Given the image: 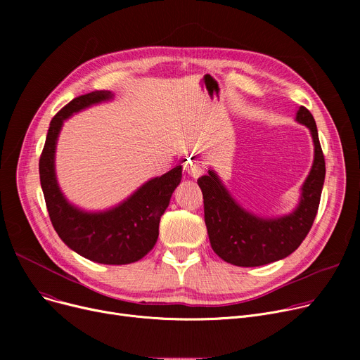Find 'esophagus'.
I'll use <instances>...</instances> for the list:
<instances>
[{"label": "esophagus", "mask_w": 360, "mask_h": 360, "mask_svg": "<svg viewBox=\"0 0 360 360\" xmlns=\"http://www.w3.org/2000/svg\"><path fill=\"white\" fill-rule=\"evenodd\" d=\"M185 169H186V174L190 175V176H193L194 179H195V178H198V176H201V174H202V167H201V165H200L198 162H195L194 159H190V160H188V163L185 165Z\"/></svg>", "instance_id": "esophagus-1"}]
</instances>
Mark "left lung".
<instances>
[{"label":"left lung","instance_id":"8db88e82","mask_svg":"<svg viewBox=\"0 0 360 360\" xmlns=\"http://www.w3.org/2000/svg\"><path fill=\"white\" fill-rule=\"evenodd\" d=\"M296 121L309 128L314 163L302 185L296 209L277 219H262L243 210L231 197L214 170L198 178L204 200V220L213 251L239 267H258L286 258L297 250L312 228L326 179V160L312 113L300 106Z\"/></svg>","mask_w":360,"mask_h":360}]
</instances>
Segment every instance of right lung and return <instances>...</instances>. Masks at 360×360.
<instances>
[{"mask_svg": "<svg viewBox=\"0 0 360 360\" xmlns=\"http://www.w3.org/2000/svg\"><path fill=\"white\" fill-rule=\"evenodd\" d=\"M112 93L94 90L72 99L52 118L39 159L41 185L53 229L63 242L82 257L110 266L141 259L153 250L160 217L182 178V166L150 179L120 205L87 213L71 205L55 176V147L64 121L87 106L109 101Z\"/></svg>", "mask_w": 360, "mask_h": 360, "instance_id": "obj_1", "label": "right lung"}]
</instances>
